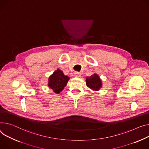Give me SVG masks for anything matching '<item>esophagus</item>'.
<instances>
[{
	"instance_id": "34e87169",
	"label": "esophagus",
	"mask_w": 149,
	"mask_h": 149,
	"mask_svg": "<svg viewBox=\"0 0 149 149\" xmlns=\"http://www.w3.org/2000/svg\"><path fill=\"white\" fill-rule=\"evenodd\" d=\"M74 76L76 77H81V73H79V72H75Z\"/></svg>"
}]
</instances>
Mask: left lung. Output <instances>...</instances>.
Wrapping results in <instances>:
<instances>
[{"mask_svg":"<svg viewBox=\"0 0 149 149\" xmlns=\"http://www.w3.org/2000/svg\"><path fill=\"white\" fill-rule=\"evenodd\" d=\"M102 81L99 77L94 74L89 77L86 78V85L93 90L97 91L102 87Z\"/></svg>","mask_w":149,"mask_h":149,"instance_id":"left-lung-1","label":"left lung"}]
</instances>
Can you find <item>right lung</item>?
<instances>
[{
	"label": "right lung",
	"mask_w": 149,
	"mask_h": 149,
	"mask_svg": "<svg viewBox=\"0 0 149 149\" xmlns=\"http://www.w3.org/2000/svg\"><path fill=\"white\" fill-rule=\"evenodd\" d=\"M70 78L63 74V72L58 69L49 78V87L55 93L59 94L66 86Z\"/></svg>",
	"instance_id": "add662e5"
}]
</instances>
